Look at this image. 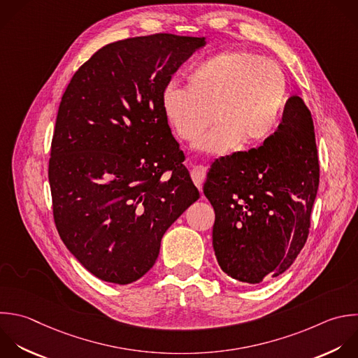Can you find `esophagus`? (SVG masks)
Listing matches in <instances>:
<instances>
[{
	"mask_svg": "<svg viewBox=\"0 0 358 358\" xmlns=\"http://www.w3.org/2000/svg\"><path fill=\"white\" fill-rule=\"evenodd\" d=\"M206 178V169L203 166H194L192 169V179L194 182V185L197 186V189L201 192L203 189V182Z\"/></svg>",
	"mask_w": 358,
	"mask_h": 358,
	"instance_id": "esophagus-1",
	"label": "esophagus"
}]
</instances>
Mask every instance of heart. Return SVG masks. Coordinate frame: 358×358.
<instances>
[{
    "label": "heart",
    "instance_id": "obj_1",
    "mask_svg": "<svg viewBox=\"0 0 358 358\" xmlns=\"http://www.w3.org/2000/svg\"><path fill=\"white\" fill-rule=\"evenodd\" d=\"M287 99L280 66L250 52L231 50L196 64L186 76V88L169 84L162 92V109L185 141H194L214 117L215 127L197 140L196 148L222 155L239 144L255 148L270 138Z\"/></svg>",
    "mask_w": 358,
    "mask_h": 358
}]
</instances>
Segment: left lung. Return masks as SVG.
<instances>
[{"mask_svg": "<svg viewBox=\"0 0 358 358\" xmlns=\"http://www.w3.org/2000/svg\"><path fill=\"white\" fill-rule=\"evenodd\" d=\"M319 186L310 112L287 101L260 147L217 159L203 192L215 211L213 248L229 277L257 284L284 273L303 248Z\"/></svg>", "mask_w": 358, "mask_h": 358, "instance_id": "1", "label": "left lung"}]
</instances>
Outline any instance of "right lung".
Segmentation results:
<instances>
[{
  "instance_id": "right-lung-1",
  "label": "right lung",
  "mask_w": 358,
  "mask_h": 358,
  "mask_svg": "<svg viewBox=\"0 0 358 358\" xmlns=\"http://www.w3.org/2000/svg\"><path fill=\"white\" fill-rule=\"evenodd\" d=\"M204 38L157 34L99 49L59 106L49 161L59 235L95 277L141 278L199 190L162 109L172 76Z\"/></svg>"
}]
</instances>
